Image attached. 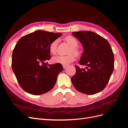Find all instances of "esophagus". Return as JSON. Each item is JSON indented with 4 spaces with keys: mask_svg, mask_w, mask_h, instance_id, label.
Returning a JSON list of instances; mask_svg holds the SVG:
<instances>
[{
    "mask_svg": "<svg viewBox=\"0 0 128 128\" xmlns=\"http://www.w3.org/2000/svg\"><path fill=\"white\" fill-rule=\"evenodd\" d=\"M67 67H68L67 65H63V68H64V69H66Z\"/></svg>",
    "mask_w": 128,
    "mask_h": 128,
    "instance_id": "esophagus-1",
    "label": "esophagus"
}]
</instances>
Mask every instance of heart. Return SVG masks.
<instances>
[{
	"label": "heart",
	"mask_w": 128,
	"mask_h": 128,
	"mask_svg": "<svg viewBox=\"0 0 128 128\" xmlns=\"http://www.w3.org/2000/svg\"><path fill=\"white\" fill-rule=\"evenodd\" d=\"M65 40L67 42V43L70 45L71 47L69 49V53L74 52L77 53V49L76 47L78 45V41L75 37L69 36L66 37ZM58 44V40H53L49 46L50 52L53 54H54L56 52L57 46ZM75 56L72 53H70L66 56H56L52 58V61L53 63L59 64L63 65H68L72 62L74 61L75 60Z\"/></svg>",
	"instance_id": "obj_1"
}]
</instances>
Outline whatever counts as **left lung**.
<instances>
[{"label": "left lung", "mask_w": 128, "mask_h": 128, "mask_svg": "<svg viewBox=\"0 0 128 128\" xmlns=\"http://www.w3.org/2000/svg\"><path fill=\"white\" fill-rule=\"evenodd\" d=\"M84 49L79 64L86 66L81 69L76 66V74L72 82L76 90L86 94H94L103 90L113 73L114 57L108 42L90 31L73 32Z\"/></svg>", "instance_id": "8db88e82"}]
</instances>
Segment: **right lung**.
<instances>
[{"label": "right lung", "mask_w": 128, "mask_h": 128, "mask_svg": "<svg viewBox=\"0 0 128 128\" xmlns=\"http://www.w3.org/2000/svg\"><path fill=\"white\" fill-rule=\"evenodd\" d=\"M62 35L37 30L23 36L13 50L12 67L21 88L33 95H40L50 91L56 82L57 76L62 71L59 64H48L49 46Z\"/></svg>", "instance_id": "add662e5"}]
</instances>
